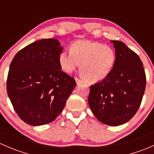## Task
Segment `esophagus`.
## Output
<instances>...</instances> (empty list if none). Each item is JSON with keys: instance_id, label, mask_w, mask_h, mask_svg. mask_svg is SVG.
Returning a JSON list of instances; mask_svg holds the SVG:
<instances>
[{"instance_id": "obj_1", "label": "esophagus", "mask_w": 154, "mask_h": 154, "mask_svg": "<svg viewBox=\"0 0 154 154\" xmlns=\"http://www.w3.org/2000/svg\"><path fill=\"white\" fill-rule=\"evenodd\" d=\"M75 80H76V83H77V85L81 84V83H83V80H80V79H79V78H75Z\"/></svg>"}]
</instances>
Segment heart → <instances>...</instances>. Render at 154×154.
Returning <instances> with one entry per match:
<instances>
[{
    "label": "heart",
    "instance_id": "heart-1",
    "mask_svg": "<svg viewBox=\"0 0 154 154\" xmlns=\"http://www.w3.org/2000/svg\"><path fill=\"white\" fill-rule=\"evenodd\" d=\"M114 50L99 42L79 40L73 43L71 51H63L59 56L60 66L66 72L71 73L80 66V73L90 83L104 80L115 66Z\"/></svg>",
    "mask_w": 154,
    "mask_h": 154
}]
</instances>
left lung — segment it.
I'll list each match as a JSON object with an SVG mask.
<instances>
[{
	"mask_svg": "<svg viewBox=\"0 0 154 154\" xmlns=\"http://www.w3.org/2000/svg\"><path fill=\"white\" fill-rule=\"evenodd\" d=\"M116 50L115 66L108 77L91 86L88 105L101 123L119 126L139 109L146 86V76L139 56L122 42L111 41Z\"/></svg>",
	"mask_w": 154,
	"mask_h": 154,
	"instance_id": "left-lung-1",
	"label": "left lung"
}]
</instances>
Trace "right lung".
I'll use <instances>...</instances> for the list:
<instances>
[{
	"label": "right lung",
	"instance_id": "right-lung-1",
	"mask_svg": "<svg viewBox=\"0 0 154 154\" xmlns=\"http://www.w3.org/2000/svg\"><path fill=\"white\" fill-rule=\"evenodd\" d=\"M63 50L57 39H41L18 51L11 63L7 94L20 119L29 125L55 120L75 88V80L59 63Z\"/></svg>",
	"mask_w": 154,
	"mask_h": 154
}]
</instances>
